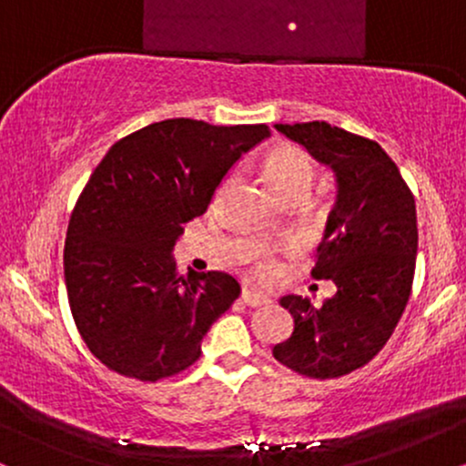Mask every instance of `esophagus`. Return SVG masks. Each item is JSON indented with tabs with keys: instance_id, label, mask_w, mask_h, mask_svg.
I'll list each match as a JSON object with an SVG mask.
<instances>
[{
	"instance_id": "esophagus-1",
	"label": "esophagus",
	"mask_w": 466,
	"mask_h": 466,
	"mask_svg": "<svg viewBox=\"0 0 466 466\" xmlns=\"http://www.w3.org/2000/svg\"><path fill=\"white\" fill-rule=\"evenodd\" d=\"M240 300L248 304V307H263V304L269 302V298L263 296V293H256V291H249V289H243V291H240Z\"/></svg>"
}]
</instances>
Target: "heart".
<instances>
[{
    "label": "heart",
    "mask_w": 466,
    "mask_h": 466,
    "mask_svg": "<svg viewBox=\"0 0 466 466\" xmlns=\"http://www.w3.org/2000/svg\"><path fill=\"white\" fill-rule=\"evenodd\" d=\"M315 177H318V166L313 157L302 148L291 147V144H280L265 159V179L269 188L274 190L278 199L293 195V192H304L313 188Z\"/></svg>",
    "instance_id": "1"
}]
</instances>
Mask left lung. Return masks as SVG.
<instances>
[{
    "instance_id": "left-lung-1",
    "label": "left lung",
    "mask_w": 466,
    "mask_h": 466,
    "mask_svg": "<svg viewBox=\"0 0 466 466\" xmlns=\"http://www.w3.org/2000/svg\"><path fill=\"white\" fill-rule=\"evenodd\" d=\"M274 127L333 170L337 186L311 271L337 291L319 307L282 298L293 333L274 357L304 377H341L383 349L405 311L419 249L414 197L377 142L318 120Z\"/></svg>"
}]
</instances>
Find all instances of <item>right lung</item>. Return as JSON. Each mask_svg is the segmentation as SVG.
<instances>
[{"label": "right lung", "mask_w": 466, "mask_h": 466, "mask_svg": "<svg viewBox=\"0 0 466 466\" xmlns=\"http://www.w3.org/2000/svg\"><path fill=\"white\" fill-rule=\"evenodd\" d=\"M269 136L267 125L173 117L122 137L96 166L69 218L63 271L78 333L106 368L157 381L199 360L240 287L223 271L177 276L173 249Z\"/></svg>", "instance_id": "add662e5"}]
</instances>
